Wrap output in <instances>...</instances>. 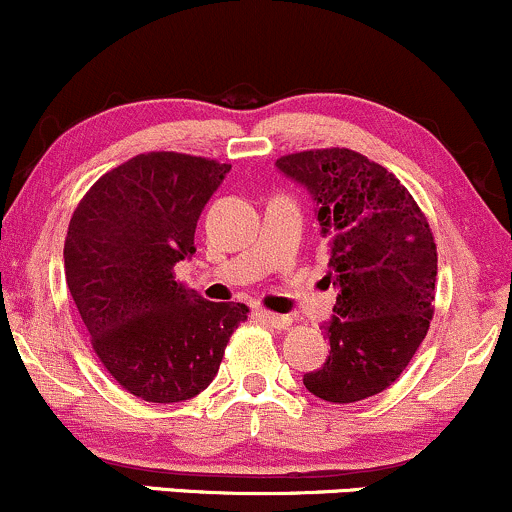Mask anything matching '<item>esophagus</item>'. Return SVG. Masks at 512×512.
<instances>
[{
  "label": "esophagus",
  "mask_w": 512,
  "mask_h": 512,
  "mask_svg": "<svg viewBox=\"0 0 512 512\" xmlns=\"http://www.w3.org/2000/svg\"><path fill=\"white\" fill-rule=\"evenodd\" d=\"M258 319L263 321V324H268L271 326V329H287V326L292 324V319L290 317H283V314H273V312H266V309H261V312H258Z\"/></svg>",
  "instance_id": "obj_1"
}]
</instances>
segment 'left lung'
<instances>
[{
  "instance_id": "1",
  "label": "left lung",
  "mask_w": 512,
  "mask_h": 512,
  "mask_svg": "<svg viewBox=\"0 0 512 512\" xmlns=\"http://www.w3.org/2000/svg\"><path fill=\"white\" fill-rule=\"evenodd\" d=\"M278 169L317 200L338 287L324 333L329 358L304 387L331 404H355L401 377L433 321L438 249L433 232L392 171L346 147L304 149Z\"/></svg>"
}]
</instances>
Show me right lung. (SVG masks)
<instances>
[{
    "mask_svg": "<svg viewBox=\"0 0 512 512\" xmlns=\"http://www.w3.org/2000/svg\"><path fill=\"white\" fill-rule=\"evenodd\" d=\"M229 164L145 152L103 174L65 237V278L91 348L125 392L152 404L193 399L215 380L249 307L208 302L176 280L198 217Z\"/></svg>",
    "mask_w": 512,
    "mask_h": 512,
    "instance_id": "1",
    "label": "right lung"
}]
</instances>
